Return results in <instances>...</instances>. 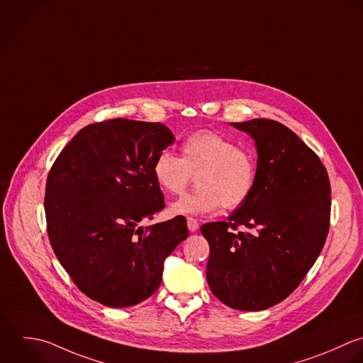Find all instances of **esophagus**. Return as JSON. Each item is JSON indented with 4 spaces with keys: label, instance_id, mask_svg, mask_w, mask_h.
Wrapping results in <instances>:
<instances>
[{
    "label": "esophagus",
    "instance_id": "obj_1",
    "mask_svg": "<svg viewBox=\"0 0 363 363\" xmlns=\"http://www.w3.org/2000/svg\"><path fill=\"white\" fill-rule=\"evenodd\" d=\"M186 225H188L189 232H192V233L199 229V223H198V220L194 219V218H188V219H186Z\"/></svg>",
    "mask_w": 363,
    "mask_h": 363
}]
</instances>
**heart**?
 Masks as SVG:
<instances>
[{
  "mask_svg": "<svg viewBox=\"0 0 363 363\" xmlns=\"http://www.w3.org/2000/svg\"><path fill=\"white\" fill-rule=\"evenodd\" d=\"M196 178L198 188L171 203L172 215H205L242 206L252 195L257 162L255 155L235 141L215 133L196 131L181 145V157L165 150L152 162V177L160 189L182 194Z\"/></svg>",
  "mask_w": 363,
  "mask_h": 363,
  "instance_id": "1",
  "label": "heart"
}]
</instances>
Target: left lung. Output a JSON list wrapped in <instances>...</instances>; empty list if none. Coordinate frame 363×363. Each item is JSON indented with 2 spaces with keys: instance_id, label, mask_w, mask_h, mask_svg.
Instances as JSON below:
<instances>
[{
  "instance_id": "8db88e82",
  "label": "left lung",
  "mask_w": 363,
  "mask_h": 363,
  "mask_svg": "<svg viewBox=\"0 0 363 363\" xmlns=\"http://www.w3.org/2000/svg\"><path fill=\"white\" fill-rule=\"evenodd\" d=\"M257 150L250 198L229 222L205 223L206 280L216 298L240 311H262L287 298L320 256L330 229L331 185L318 155L284 124L230 123ZM245 225L253 234H233Z\"/></svg>"
}]
</instances>
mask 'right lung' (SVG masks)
<instances>
[{"mask_svg":"<svg viewBox=\"0 0 363 363\" xmlns=\"http://www.w3.org/2000/svg\"><path fill=\"white\" fill-rule=\"evenodd\" d=\"M174 141L161 123L107 120L82 128L49 171L50 246L79 290L103 306L151 297L165 259L188 238L185 218L140 226L165 206L152 162Z\"/></svg>","mask_w":363,"mask_h":363,"instance_id":"add662e5","label":"right lung"}]
</instances>
